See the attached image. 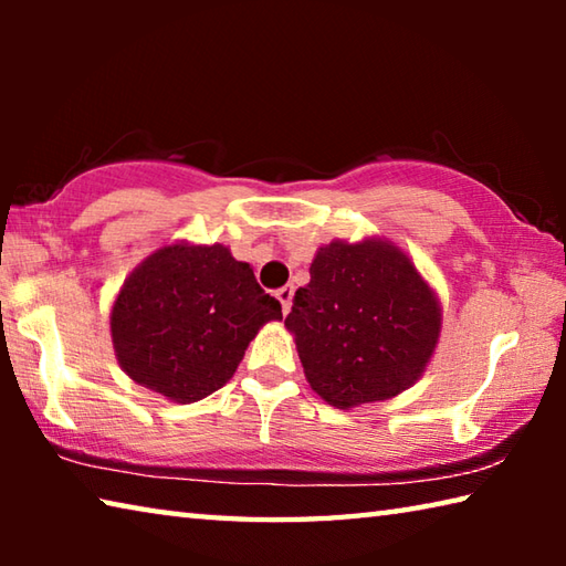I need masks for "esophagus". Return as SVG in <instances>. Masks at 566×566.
Segmentation results:
<instances>
[{
  "label": "esophagus",
  "mask_w": 566,
  "mask_h": 566,
  "mask_svg": "<svg viewBox=\"0 0 566 566\" xmlns=\"http://www.w3.org/2000/svg\"><path fill=\"white\" fill-rule=\"evenodd\" d=\"M276 300H280V304H282V312H284V314L290 312L292 300H294V286H292V284H284L282 290H276Z\"/></svg>",
  "instance_id": "34e87169"
}]
</instances>
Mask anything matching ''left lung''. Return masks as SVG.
I'll return each mask as SVG.
<instances>
[{"label": "left lung", "mask_w": 566, "mask_h": 566, "mask_svg": "<svg viewBox=\"0 0 566 566\" xmlns=\"http://www.w3.org/2000/svg\"><path fill=\"white\" fill-rule=\"evenodd\" d=\"M310 274L284 319L310 387L354 409L417 385L442 337V302L405 249L389 237L332 239Z\"/></svg>", "instance_id": "1"}]
</instances>
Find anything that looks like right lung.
Returning <instances> with one entry per match:
<instances>
[{
    "label": "right lung",
    "instance_id": "add662e5",
    "mask_svg": "<svg viewBox=\"0 0 566 566\" xmlns=\"http://www.w3.org/2000/svg\"><path fill=\"white\" fill-rule=\"evenodd\" d=\"M282 304L227 244L167 242L119 286L109 310L114 357L132 381L175 405L222 389Z\"/></svg>",
    "mask_w": 566,
    "mask_h": 566
}]
</instances>
